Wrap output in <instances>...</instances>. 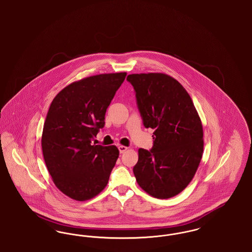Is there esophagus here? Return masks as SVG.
Masks as SVG:
<instances>
[{"label": "esophagus", "instance_id": "34e87169", "mask_svg": "<svg viewBox=\"0 0 252 252\" xmlns=\"http://www.w3.org/2000/svg\"><path fill=\"white\" fill-rule=\"evenodd\" d=\"M118 149H119L120 153H124V152H126V151L128 149V147H127V146H125V145H119V146H118Z\"/></svg>", "mask_w": 252, "mask_h": 252}]
</instances>
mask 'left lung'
Instances as JSON below:
<instances>
[{
  "label": "left lung",
  "mask_w": 252,
  "mask_h": 252,
  "mask_svg": "<svg viewBox=\"0 0 252 252\" xmlns=\"http://www.w3.org/2000/svg\"><path fill=\"white\" fill-rule=\"evenodd\" d=\"M126 80L136 92L146 128H153V147L140 148L133 173L139 186L166 199L192 181L203 154V127L192 98L178 80L162 72L132 73Z\"/></svg>",
  "instance_id": "8db88e82"
}]
</instances>
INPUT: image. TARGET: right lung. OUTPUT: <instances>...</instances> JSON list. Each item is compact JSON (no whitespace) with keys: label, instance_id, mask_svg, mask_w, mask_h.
I'll return each instance as SVG.
<instances>
[{"label":"right lung","instance_id":"obj_1","mask_svg":"<svg viewBox=\"0 0 252 252\" xmlns=\"http://www.w3.org/2000/svg\"><path fill=\"white\" fill-rule=\"evenodd\" d=\"M126 75L85 77L62 89L50 105L41 136L43 158L57 188L72 199L94 198L108 184L119 150L92 142Z\"/></svg>","mask_w":252,"mask_h":252}]
</instances>
